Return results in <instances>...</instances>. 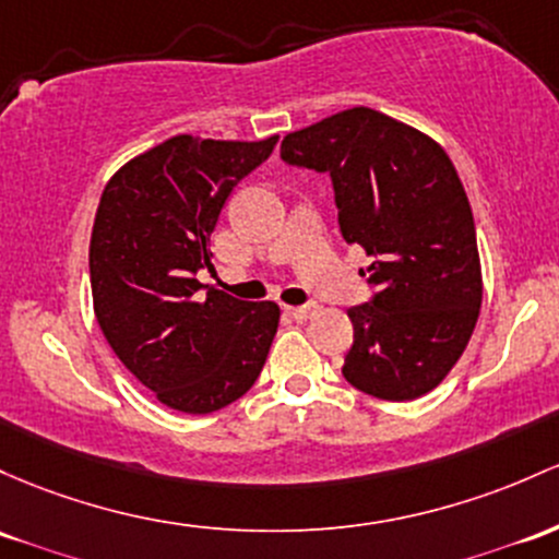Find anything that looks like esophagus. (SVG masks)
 <instances>
[{"instance_id": "obj_1", "label": "esophagus", "mask_w": 559, "mask_h": 559, "mask_svg": "<svg viewBox=\"0 0 559 559\" xmlns=\"http://www.w3.org/2000/svg\"><path fill=\"white\" fill-rule=\"evenodd\" d=\"M286 312H289L292 318H297V321H308V318H312L318 312V305L308 302V305H299V308H286Z\"/></svg>"}]
</instances>
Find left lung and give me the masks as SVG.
Listing matches in <instances>:
<instances>
[{"instance_id":"8db88e82","label":"left lung","mask_w":559,"mask_h":559,"mask_svg":"<svg viewBox=\"0 0 559 559\" xmlns=\"http://www.w3.org/2000/svg\"><path fill=\"white\" fill-rule=\"evenodd\" d=\"M281 158L331 177L342 236L373 257L371 299L347 310V382L395 403L438 388L483 302L475 219L449 153L379 110L349 108L286 134Z\"/></svg>"}]
</instances>
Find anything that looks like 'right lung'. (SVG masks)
<instances>
[{"label": "right lung", "instance_id": "1", "mask_svg": "<svg viewBox=\"0 0 559 559\" xmlns=\"http://www.w3.org/2000/svg\"><path fill=\"white\" fill-rule=\"evenodd\" d=\"M275 143L177 134L103 190L90 241L97 323L121 364L182 414H212L247 395L273 345L278 305L201 286L199 270L212 267L210 238L233 188Z\"/></svg>", "mask_w": 559, "mask_h": 559}]
</instances>
